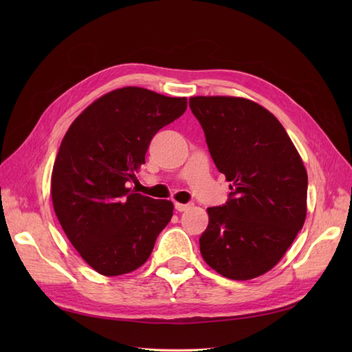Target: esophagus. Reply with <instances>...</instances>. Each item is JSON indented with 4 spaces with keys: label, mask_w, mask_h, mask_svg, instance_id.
<instances>
[{
    "label": "esophagus",
    "mask_w": 352,
    "mask_h": 352,
    "mask_svg": "<svg viewBox=\"0 0 352 352\" xmlns=\"http://www.w3.org/2000/svg\"><path fill=\"white\" fill-rule=\"evenodd\" d=\"M192 202H188V204H180V202H175V208L177 210V211H186V210H189V208H192Z\"/></svg>",
    "instance_id": "esophagus-1"
}]
</instances>
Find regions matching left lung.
I'll return each instance as SVG.
<instances>
[{
  "mask_svg": "<svg viewBox=\"0 0 352 352\" xmlns=\"http://www.w3.org/2000/svg\"><path fill=\"white\" fill-rule=\"evenodd\" d=\"M189 107L232 192L210 207L202 258L221 276L248 280L273 269L304 226L307 170L276 117L238 97H192Z\"/></svg>",
  "mask_w": 352,
  "mask_h": 352,
  "instance_id": "1",
  "label": "left lung"
}]
</instances>
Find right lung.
Listing matches in <instances>:
<instances>
[{
  "instance_id": "right-lung-1",
  "label": "right lung",
  "mask_w": 352,
  "mask_h": 352,
  "mask_svg": "<svg viewBox=\"0 0 352 352\" xmlns=\"http://www.w3.org/2000/svg\"><path fill=\"white\" fill-rule=\"evenodd\" d=\"M186 107V98L126 87L94 101L63 138L52 206L73 247L100 274L141 267L172 219V201L136 194L127 184L145 164L153 136Z\"/></svg>"
}]
</instances>
